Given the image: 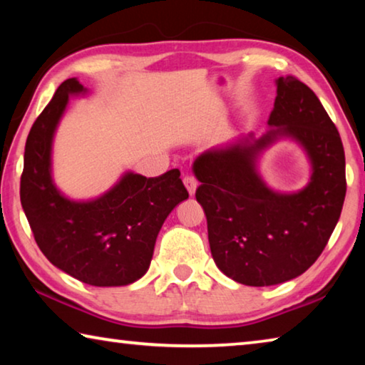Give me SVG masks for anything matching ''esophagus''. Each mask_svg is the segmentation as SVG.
I'll use <instances>...</instances> for the list:
<instances>
[{
  "label": "esophagus",
  "mask_w": 365,
  "mask_h": 365,
  "mask_svg": "<svg viewBox=\"0 0 365 365\" xmlns=\"http://www.w3.org/2000/svg\"><path fill=\"white\" fill-rule=\"evenodd\" d=\"M183 185H185V188H187V191H188V195L190 196H193L195 193H196V187H197V183H196V180L193 177H190V175H187L183 178Z\"/></svg>",
  "instance_id": "1"
}]
</instances>
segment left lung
<instances>
[{
	"mask_svg": "<svg viewBox=\"0 0 365 365\" xmlns=\"http://www.w3.org/2000/svg\"><path fill=\"white\" fill-rule=\"evenodd\" d=\"M275 85L270 128L262 137L248 133L193 163L214 262L248 287L304 274L335 230L346 195L343 143L322 103L292 76ZM283 138L298 143L312 164L308 185L293 194L272 190L258 172L262 153Z\"/></svg>",
	"mask_w": 365,
	"mask_h": 365,
	"instance_id": "8db88e82",
	"label": "left lung"
}]
</instances>
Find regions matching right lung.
Here are the masks:
<instances>
[{
	"label": "right lung",
	"instance_id": "1",
	"mask_svg": "<svg viewBox=\"0 0 365 365\" xmlns=\"http://www.w3.org/2000/svg\"><path fill=\"white\" fill-rule=\"evenodd\" d=\"M88 95L77 78L59 85L30 128L21 202L43 255L73 279L93 287H125L150 269L164 220L188 197L180 172L146 178L127 170L93 200H71L53 180V141L71 96Z\"/></svg>",
	"mask_w": 365,
	"mask_h": 365
}]
</instances>
